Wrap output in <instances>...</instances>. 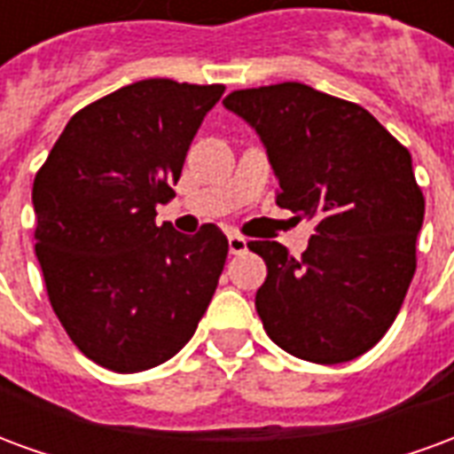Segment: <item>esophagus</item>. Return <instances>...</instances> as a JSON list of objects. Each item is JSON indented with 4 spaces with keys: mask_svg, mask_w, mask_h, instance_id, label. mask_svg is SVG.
I'll return each mask as SVG.
<instances>
[{
    "mask_svg": "<svg viewBox=\"0 0 454 454\" xmlns=\"http://www.w3.org/2000/svg\"><path fill=\"white\" fill-rule=\"evenodd\" d=\"M228 250H231L233 255H240V253H246L247 250V240L243 236H238V233H231V236H228Z\"/></svg>",
    "mask_w": 454,
    "mask_h": 454,
    "instance_id": "obj_1",
    "label": "esophagus"
}]
</instances>
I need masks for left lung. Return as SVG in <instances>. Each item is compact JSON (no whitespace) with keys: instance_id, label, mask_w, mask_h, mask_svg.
Segmentation results:
<instances>
[{"instance_id":"8db88e82","label":"left lung","mask_w":454,"mask_h":454,"mask_svg":"<svg viewBox=\"0 0 454 454\" xmlns=\"http://www.w3.org/2000/svg\"><path fill=\"white\" fill-rule=\"evenodd\" d=\"M223 104L265 143L277 204L316 221L301 257L247 243L267 265L255 296L267 335L316 364L360 357L389 331L416 272L426 199L409 150L360 104L301 82L236 90Z\"/></svg>"}]
</instances>
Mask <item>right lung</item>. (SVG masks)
<instances>
[{"mask_svg": "<svg viewBox=\"0 0 454 454\" xmlns=\"http://www.w3.org/2000/svg\"><path fill=\"white\" fill-rule=\"evenodd\" d=\"M223 84L140 80L67 121L34 179L35 255L58 321L87 357L130 374L177 355L228 255L214 223H155Z\"/></svg>", "mask_w": 454, "mask_h": 454, "instance_id": "add662e5", "label": "right lung"}]
</instances>
